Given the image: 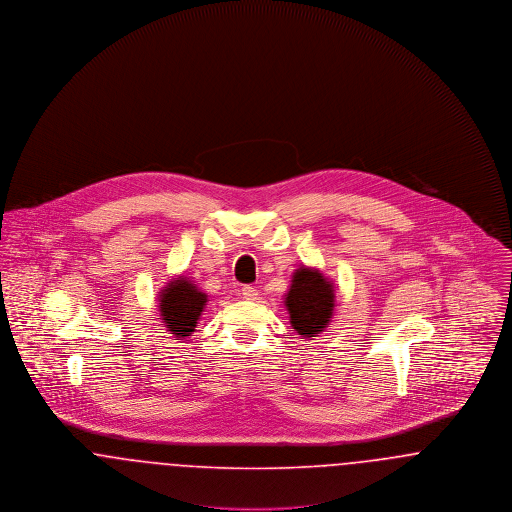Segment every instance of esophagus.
I'll list each match as a JSON object with an SVG mask.
<instances>
[{
    "mask_svg": "<svg viewBox=\"0 0 512 512\" xmlns=\"http://www.w3.org/2000/svg\"><path fill=\"white\" fill-rule=\"evenodd\" d=\"M242 295H244L245 299H257V288L255 286H244L242 288Z\"/></svg>",
    "mask_w": 512,
    "mask_h": 512,
    "instance_id": "1",
    "label": "esophagus"
}]
</instances>
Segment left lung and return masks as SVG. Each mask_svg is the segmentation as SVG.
<instances>
[{
	"instance_id": "obj_1",
	"label": "left lung",
	"mask_w": 512,
	"mask_h": 512,
	"mask_svg": "<svg viewBox=\"0 0 512 512\" xmlns=\"http://www.w3.org/2000/svg\"><path fill=\"white\" fill-rule=\"evenodd\" d=\"M286 307L297 334L315 338L332 318L334 290L317 270L299 268L293 274L292 286L286 295Z\"/></svg>"
}]
</instances>
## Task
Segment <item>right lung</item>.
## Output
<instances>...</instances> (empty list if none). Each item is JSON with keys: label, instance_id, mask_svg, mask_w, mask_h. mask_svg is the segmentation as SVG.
<instances>
[{"label": "right lung", "instance_id": "1", "mask_svg": "<svg viewBox=\"0 0 512 512\" xmlns=\"http://www.w3.org/2000/svg\"><path fill=\"white\" fill-rule=\"evenodd\" d=\"M205 303V293L199 292L192 282L178 278L163 290L159 309L169 332L176 338H186L194 332Z\"/></svg>", "mask_w": 512, "mask_h": 512}]
</instances>
